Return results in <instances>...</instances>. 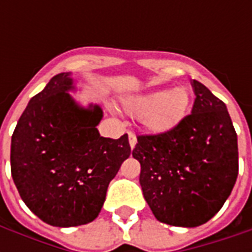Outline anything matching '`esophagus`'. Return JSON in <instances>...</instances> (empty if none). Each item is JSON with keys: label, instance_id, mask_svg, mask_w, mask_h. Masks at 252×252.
I'll return each instance as SVG.
<instances>
[{"label": "esophagus", "instance_id": "obj_1", "mask_svg": "<svg viewBox=\"0 0 252 252\" xmlns=\"http://www.w3.org/2000/svg\"><path fill=\"white\" fill-rule=\"evenodd\" d=\"M128 140H129V146H131V148H133L135 146H136V135L135 133H132V132H129V135H128Z\"/></svg>", "mask_w": 252, "mask_h": 252}]
</instances>
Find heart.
<instances>
[{
  "label": "heart",
  "mask_w": 252,
  "mask_h": 252,
  "mask_svg": "<svg viewBox=\"0 0 252 252\" xmlns=\"http://www.w3.org/2000/svg\"><path fill=\"white\" fill-rule=\"evenodd\" d=\"M189 106V93L185 88L158 90L132 98L126 109L135 116H143L148 131L160 133L170 131L180 123Z\"/></svg>",
  "instance_id": "b5f03b06"
}]
</instances>
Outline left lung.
<instances>
[{"label":"left lung","instance_id":"obj_1","mask_svg":"<svg viewBox=\"0 0 252 252\" xmlns=\"http://www.w3.org/2000/svg\"><path fill=\"white\" fill-rule=\"evenodd\" d=\"M191 113L170 131L139 135L143 195L159 221L197 227L231 194L239 171L238 136L227 106L198 81Z\"/></svg>","mask_w":252,"mask_h":252}]
</instances>
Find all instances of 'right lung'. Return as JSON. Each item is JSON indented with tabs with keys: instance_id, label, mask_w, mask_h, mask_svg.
Instances as JSON below:
<instances>
[{
	"instance_id": "add662e5",
	"label": "right lung",
	"mask_w": 252,
	"mask_h": 252,
	"mask_svg": "<svg viewBox=\"0 0 252 252\" xmlns=\"http://www.w3.org/2000/svg\"><path fill=\"white\" fill-rule=\"evenodd\" d=\"M61 72L32 97L12 135L10 171L25 205L54 227L93 221L106 189L131 155L128 135L99 136V106L79 108Z\"/></svg>"
}]
</instances>
